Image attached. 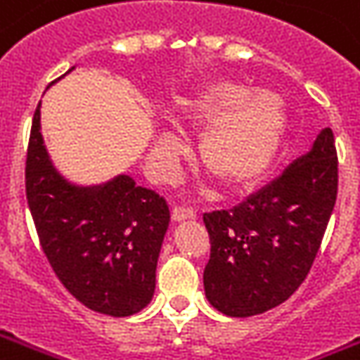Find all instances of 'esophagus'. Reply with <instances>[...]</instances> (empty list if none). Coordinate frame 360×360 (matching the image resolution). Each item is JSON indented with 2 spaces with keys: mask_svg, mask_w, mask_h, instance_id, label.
<instances>
[{
  "mask_svg": "<svg viewBox=\"0 0 360 360\" xmlns=\"http://www.w3.org/2000/svg\"><path fill=\"white\" fill-rule=\"evenodd\" d=\"M173 222H185V220H195L197 212L193 208H185V206H175L172 212Z\"/></svg>",
  "mask_w": 360,
  "mask_h": 360,
  "instance_id": "esophagus-1",
  "label": "esophagus"
}]
</instances>
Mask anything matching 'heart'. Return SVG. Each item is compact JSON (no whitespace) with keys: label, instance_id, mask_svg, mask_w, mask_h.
<instances>
[{"label":"heart","instance_id":"heart-1","mask_svg":"<svg viewBox=\"0 0 360 360\" xmlns=\"http://www.w3.org/2000/svg\"><path fill=\"white\" fill-rule=\"evenodd\" d=\"M179 127L205 130L197 150L200 169L226 191H243L265 177L286 132L283 97L238 82H214L175 107ZM183 144L172 130L155 136L152 160L162 177L177 169Z\"/></svg>","mask_w":360,"mask_h":360}]
</instances>
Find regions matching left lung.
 I'll list each match as a JSON object with an SVG mask.
<instances>
[{"mask_svg":"<svg viewBox=\"0 0 360 360\" xmlns=\"http://www.w3.org/2000/svg\"><path fill=\"white\" fill-rule=\"evenodd\" d=\"M335 198V140L323 128L278 179L232 210L205 214L206 300L230 318H250L290 298L310 273Z\"/></svg>","mask_w":360,"mask_h":360,"instance_id":"left-lung-1","label":"left lung"}]
</instances>
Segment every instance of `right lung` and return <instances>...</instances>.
<instances>
[{
    "mask_svg": "<svg viewBox=\"0 0 360 360\" xmlns=\"http://www.w3.org/2000/svg\"><path fill=\"white\" fill-rule=\"evenodd\" d=\"M25 185L42 251L68 292L112 318L138 314L152 302L169 228V208L160 195L138 187L127 173L93 185L68 179L44 144L40 103L32 117Z\"/></svg>",
    "mask_w": 360,
    "mask_h": 360,
    "instance_id": "right-lung-1",
    "label": "right lung"
}]
</instances>
